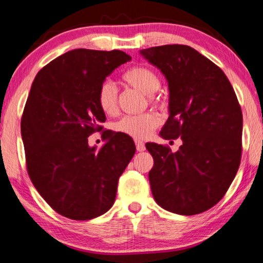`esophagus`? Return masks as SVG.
Segmentation results:
<instances>
[{
    "instance_id": "1",
    "label": "esophagus",
    "mask_w": 263,
    "mask_h": 263,
    "mask_svg": "<svg viewBox=\"0 0 263 263\" xmlns=\"http://www.w3.org/2000/svg\"><path fill=\"white\" fill-rule=\"evenodd\" d=\"M135 145H136V149H138L139 152H143V151L146 149L145 143H143L142 141H140V140H136V141H135Z\"/></svg>"
}]
</instances>
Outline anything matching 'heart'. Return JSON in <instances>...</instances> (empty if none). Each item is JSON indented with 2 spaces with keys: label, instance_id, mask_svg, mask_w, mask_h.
Masks as SVG:
<instances>
[{
  "label": "heart",
  "instance_id": "b5f03b06",
  "mask_svg": "<svg viewBox=\"0 0 263 263\" xmlns=\"http://www.w3.org/2000/svg\"><path fill=\"white\" fill-rule=\"evenodd\" d=\"M123 81L142 95L149 97L154 103L153 95L160 87V79L152 69L146 67H133L123 74ZM97 102L100 110L106 115L117 111V88L114 82L104 81L98 89ZM159 124V117L154 114H143L139 116H125L115 124V130L129 135L134 139H145Z\"/></svg>",
  "mask_w": 263,
  "mask_h": 263
}]
</instances>
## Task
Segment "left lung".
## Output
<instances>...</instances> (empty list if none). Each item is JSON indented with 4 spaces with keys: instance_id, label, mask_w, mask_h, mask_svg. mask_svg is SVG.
<instances>
[{
    "instance_id": "left-lung-1",
    "label": "left lung",
    "mask_w": 263,
    "mask_h": 263,
    "mask_svg": "<svg viewBox=\"0 0 263 263\" xmlns=\"http://www.w3.org/2000/svg\"><path fill=\"white\" fill-rule=\"evenodd\" d=\"M140 53L160 69L170 91L165 140L182 139L172 153L147 142L154 165L148 178L156 202L182 215L202 213L222 199L242 154L243 116L220 68L188 45H161Z\"/></svg>"
}]
</instances>
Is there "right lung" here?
<instances>
[{"label":"right lung","mask_w":263,"mask_h":263,"mask_svg":"<svg viewBox=\"0 0 263 263\" xmlns=\"http://www.w3.org/2000/svg\"><path fill=\"white\" fill-rule=\"evenodd\" d=\"M132 57L120 50L75 49L38 71L23 118L21 136L32 183L50 207L73 220H89L112 207L118 178L135 154L129 135L103 132L102 148L88 136L103 129L100 85Z\"/></svg>","instance_id":"obj_1"}]
</instances>
